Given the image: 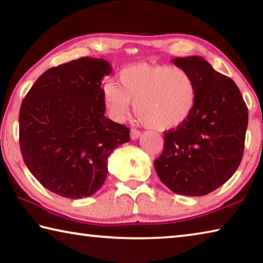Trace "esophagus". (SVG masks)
<instances>
[{
    "instance_id": "obj_1",
    "label": "esophagus",
    "mask_w": 263,
    "mask_h": 263,
    "mask_svg": "<svg viewBox=\"0 0 263 263\" xmlns=\"http://www.w3.org/2000/svg\"><path fill=\"white\" fill-rule=\"evenodd\" d=\"M140 136H141L140 131L136 130V128H132V130H131V139H132V140H137L138 138H139Z\"/></svg>"
}]
</instances>
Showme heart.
<instances>
[{
	"label": "heart",
	"mask_w": 263,
	"mask_h": 263,
	"mask_svg": "<svg viewBox=\"0 0 263 263\" xmlns=\"http://www.w3.org/2000/svg\"><path fill=\"white\" fill-rule=\"evenodd\" d=\"M119 86L106 83L103 100L110 118L122 122L135 104L137 117L157 131H172L188 121L197 101L189 72L166 65L136 64L118 75Z\"/></svg>",
	"instance_id": "1"
}]
</instances>
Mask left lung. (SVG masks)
I'll return each mask as SVG.
<instances>
[{"mask_svg": "<svg viewBox=\"0 0 263 263\" xmlns=\"http://www.w3.org/2000/svg\"><path fill=\"white\" fill-rule=\"evenodd\" d=\"M172 61L194 78L197 101L183 125L164 133L163 151L154 168L174 193L208 195L224 184L241 162L248 110L233 80L202 57Z\"/></svg>", "mask_w": 263, "mask_h": 263, "instance_id": "8db88e82", "label": "left lung"}]
</instances>
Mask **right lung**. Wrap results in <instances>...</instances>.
<instances>
[{"instance_id": "add662e5", "label": "right lung", "mask_w": 263, "mask_h": 263, "mask_svg": "<svg viewBox=\"0 0 263 263\" xmlns=\"http://www.w3.org/2000/svg\"><path fill=\"white\" fill-rule=\"evenodd\" d=\"M108 61L80 58L43 73L22 102V157L41 184L62 197L95 194L108 158L130 141V128L106 118L102 80Z\"/></svg>"}]
</instances>
